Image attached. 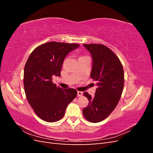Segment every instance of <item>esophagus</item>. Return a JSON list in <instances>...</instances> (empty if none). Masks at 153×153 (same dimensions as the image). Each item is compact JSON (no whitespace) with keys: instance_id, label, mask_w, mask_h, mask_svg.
I'll use <instances>...</instances> for the list:
<instances>
[{"instance_id":"obj_1","label":"esophagus","mask_w":153,"mask_h":153,"mask_svg":"<svg viewBox=\"0 0 153 153\" xmlns=\"http://www.w3.org/2000/svg\"><path fill=\"white\" fill-rule=\"evenodd\" d=\"M83 95V92L81 91H77V96H82Z\"/></svg>"}]
</instances>
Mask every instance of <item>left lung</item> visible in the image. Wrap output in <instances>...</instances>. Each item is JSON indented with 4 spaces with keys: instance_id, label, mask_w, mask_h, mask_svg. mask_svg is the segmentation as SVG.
<instances>
[{
    "instance_id": "8db88e82",
    "label": "left lung",
    "mask_w": 153,
    "mask_h": 153,
    "mask_svg": "<svg viewBox=\"0 0 153 153\" xmlns=\"http://www.w3.org/2000/svg\"><path fill=\"white\" fill-rule=\"evenodd\" d=\"M84 46L92 55L91 78L96 82L97 89L93 98L87 92L84 93L89 103L83 109V115L88 121L99 123L113 112L121 98L124 82L123 67L117 55L105 45Z\"/></svg>"
}]
</instances>
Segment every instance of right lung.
<instances>
[{
  "label": "right lung",
  "instance_id": "right-lung-1",
  "mask_svg": "<svg viewBox=\"0 0 153 153\" xmlns=\"http://www.w3.org/2000/svg\"><path fill=\"white\" fill-rule=\"evenodd\" d=\"M79 46L51 41L38 46L27 59L24 73L26 98L35 114L45 121L62 119L68 105L76 98L75 89H62L53 84L52 77L61 76L64 58Z\"/></svg>",
  "mask_w": 153,
  "mask_h": 153
}]
</instances>
